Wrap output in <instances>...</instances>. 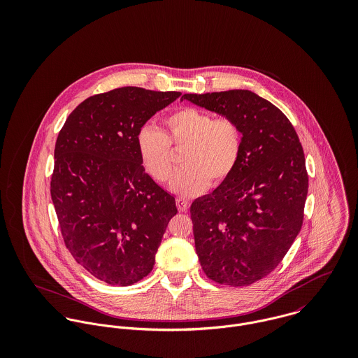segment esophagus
Masks as SVG:
<instances>
[{
    "label": "esophagus",
    "instance_id": "34e87169",
    "mask_svg": "<svg viewBox=\"0 0 358 358\" xmlns=\"http://www.w3.org/2000/svg\"><path fill=\"white\" fill-rule=\"evenodd\" d=\"M176 206L180 212H186L190 208V201L185 199H176Z\"/></svg>",
    "mask_w": 358,
    "mask_h": 358
}]
</instances>
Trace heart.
<instances>
[{
    "label": "heart",
    "instance_id": "1",
    "mask_svg": "<svg viewBox=\"0 0 358 358\" xmlns=\"http://www.w3.org/2000/svg\"><path fill=\"white\" fill-rule=\"evenodd\" d=\"M244 148L240 122L230 115L213 117L197 107H182L162 120V131L146 127L138 135V152L146 172L158 183L172 179L173 152H183V169L172 189L180 196H196L210 185L227 180L237 168Z\"/></svg>",
    "mask_w": 358,
    "mask_h": 358
}]
</instances>
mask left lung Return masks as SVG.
Segmentation results:
<instances>
[{"instance_id":"8db88e82","label":"left lung","mask_w":358,"mask_h":358,"mask_svg":"<svg viewBox=\"0 0 358 358\" xmlns=\"http://www.w3.org/2000/svg\"><path fill=\"white\" fill-rule=\"evenodd\" d=\"M182 99L236 118L244 134L240 162L212 194L190 206L196 252L206 277L245 287L270 274L301 231L308 175L287 115L251 91L185 94Z\"/></svg>"}]
</instances>
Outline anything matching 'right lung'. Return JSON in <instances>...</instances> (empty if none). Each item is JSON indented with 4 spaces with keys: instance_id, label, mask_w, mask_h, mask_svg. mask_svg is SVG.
I'll use <instances>...</instances> for the list:
<instances>
[{
    "instance_id": "1",
    "label": "right lung",
    "mask_w": 358,
    "mask_h": 358,
    "mask_svg": "<svg viewBox=\"0 0 358 358\" xmlns=\"http://www.w3.org/2000/svg\"><path fill=\"white\" fill-rule=\"evenodd\" d=\"M180 95L138 87L98 94L71 111L57 135L51 197L64 245L110 285L135 284L153 270L178 213L175 197L146 173L138 135Z\"/></svg>"
}]
</instances>
